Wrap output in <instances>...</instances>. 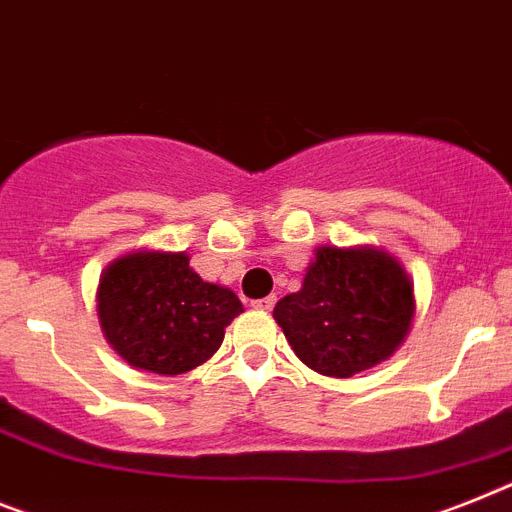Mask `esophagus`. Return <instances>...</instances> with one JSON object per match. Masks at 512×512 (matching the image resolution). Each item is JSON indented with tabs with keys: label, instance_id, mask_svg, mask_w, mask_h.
<instances>
[{
	"label": "esophagus",
	"instance_id": "34e87169",
	"mask_svg": "<svg viewBox=\"0 0 512 512\" xmlns=\"http://www.w3.org/2000/svg\"><path fill=\"white\" fill-rule=\"evenodd\" d=\"M252 307H255V309H273V307H276V296H265V299H257V302H252Z\"/></svg>",
	"mask_w": 512,
	"mask_h": 512
}]
</instances>
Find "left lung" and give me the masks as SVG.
Segmentation results:
<instances>
[{
	"mask_svg": "<svg viewBox=\"0 0 512 512\" xmlns=\"http://www.w3.org/2000/svg\"><path fill=\"white\" fill-rule=\"evenodd\" d=\"M294 354L328 377H351L388 359L414 317V286L388 252L320 247L302 291L273 309Z\"/></svg>",
	"mask_w": 512,
	"mask_h": 512,
	"instance_id": "1",
	"label": "left lung"
}]
</instances>
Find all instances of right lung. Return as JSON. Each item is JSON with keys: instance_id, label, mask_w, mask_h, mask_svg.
I'll list each match as a JSON object with an SVG mask.
<instances>
[{"instance_id": "add662e5", "label": "right lung", "mask_w": 512, "mask_h": 512, "mask_svg": "<svg viewBox=\"0 0 512 512\" xmlns=\"http://www.w3.org/2000/svg\"><path fill=\"white\" fill-rule=\"evenodd\" d=\"M239 312L234 291L205 283L184 252H135L98 283L106 341L124 362L156 375H182L210 359Z\"/></svg>"}]
</instances>
